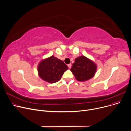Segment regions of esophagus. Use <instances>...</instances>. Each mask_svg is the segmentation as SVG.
Listing matches in <instances>:
<instances>
[{
	"instance_id": "esophagus-1",
	"label": "esophagus",
	"mask_w": 131,
	"mask_h": 131,
	"mask_svg": "<svg viewBox=\"0 0 131 131\" xmlns=\"http://www.w3.org/2000/svg\"><path fill=\"white\" fill-rule=\"evenodd\" d=\"M68 68H69V69H70V68H71V64H69L68 65Z\"/></svg>"
}]
</instances>
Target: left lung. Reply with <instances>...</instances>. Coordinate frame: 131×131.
Segmentation results:
<instances>
[{"label":"left lung","instance_id":"1","mask_svg":"<svg viewBox=\"0 0 131 131\" xmlns=\"http://www.w3.org/2000/svg\"><path fill=\"white\" fill-rule=\"evenodd\" d=\"M97 67L93 61L84 56H80L75 59L70 70L78 81H84L93 77Z\"/></svg>","mask_w":131,"mask_h":131}]
</instances>
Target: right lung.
I'll list each match as a JSON object with an SVG mask.
<instances>
[{"mask_svg": "<svg viewBox=\"0 0 131 131\" xmlns=\"http://www.w3.org/2000/svg\"><path fill=\"white\" fill-rule=\"evenodd\" d=\"M68 69L63 61L54 56L42 60L38 65V73L40 77L49 83H55L61 78Z\"/></svg>", "mask_w": 131, "mask_h": 131, "instance_id": "obj_1", "label": "right lung"}]
</instances>
